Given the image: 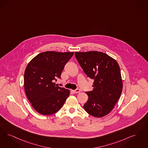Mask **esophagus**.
Returning <instances> with one entry per match:
<instances>
[{
    "label": "esophagus",
    "mask_w": 148,
    "mask_h": 148,
    "mask_svg": "<svg viewBox=\"0 0 148 148\" xmlns=\"http://www.w3.org/2000/svg\"><path fill=\"white\" fill-rule=\"evenodd\" d=\"M80 91V89H77L76 90H72V92L74 93V94H77V93H79V92Z\"/></svg>",
    "instance_id": "34e87169"
}]
</instances>
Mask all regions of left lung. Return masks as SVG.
Returning a JSON list of instances; mask_svg holds the SVG:
<instances>
[{"mask_svg":"<svg viewBox=\"0 0 148 148\" xmlns=\"http://www.w3.org/2000/svg\"><path fill=\"white\" fill-rule=\"evenodd\" d=\"M75 55L84 73L94 80L93 90L86 92L89 99L83 107L90 115L102 117L112 110L122 91L119 66L115 59L101 52H75Z\"/></svg>","mask_w":148,"mask_h":148,"instance_id":"left-lung-1","label":"left lung"}]
</instances>
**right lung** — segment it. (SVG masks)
<instances>
[{
	"mask_svg": "<svg viewBox=\"0 0 148 148\" xmlns=\"http://www.w3.org/2000/svg\"><path fill=\"white\" fill-rule=\"evenodd\" d=\"M74 52L47 51L38 54L27 65L24 88L32 106L42 115H51L63 106L70 95L68 89L57 86L66 63Z\"/></svg>",
	"mask_w": 148,
	"mask_h": 148,
	"instance_id": "add662e5",
	"label": "right lung"
}]
</instances>
